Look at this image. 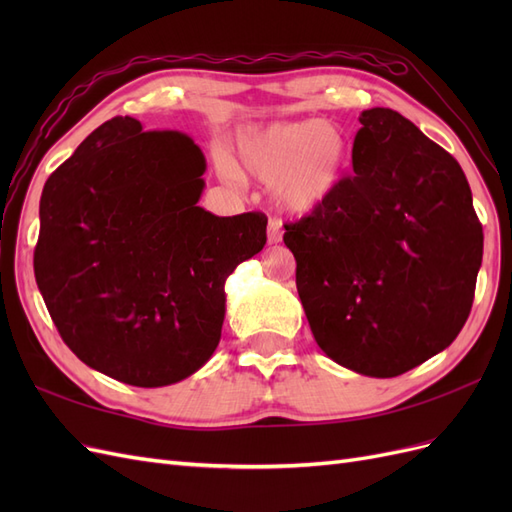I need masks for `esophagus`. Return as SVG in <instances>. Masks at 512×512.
<instances>
[{
    "label": "esophagus",
    "instance_id": "1",
    "mask_svg": "<svg viewBox=\"0 0 512 512\" xmlns=\"http://www.w3.org/2000/svg\"><path fill=\"white\" fill-rule=\"evenodd\" d=\"M282 235H284L282 222L271 220L269 226H267V241H269V243H280V241H282Z\"/></svg>",
    "mask_w": 512,
    "mask_h": 512
}]
</instances>
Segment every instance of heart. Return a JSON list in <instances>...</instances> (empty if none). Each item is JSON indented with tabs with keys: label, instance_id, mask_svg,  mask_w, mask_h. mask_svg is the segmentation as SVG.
Here are the masks:
<instances>
[{
	"label": "heart",
	"instance_id": "1",
	"mask_svg": "<svg viewBox=\"0 0 512 512\" xmlns=\"http://www.w3.org/2000/svg\"><path fill=\"white\" fill-rule=\"evenodd\" d=\"M235 166L220 156V175L241 183V171L260 181H273V196L290 213H309L337 194L348 166L344 132L322 119L271 123L243 134L237 141Z\"/></svg>",
	"mask_w": 512,
	"mask_h": 512
}]
</instances>
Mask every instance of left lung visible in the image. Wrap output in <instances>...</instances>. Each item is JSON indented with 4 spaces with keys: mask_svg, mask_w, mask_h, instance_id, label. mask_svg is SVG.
Instances as JSON below:
<instances>
[{
    "mask_svg": "<svg viewBox=\"0 0 512 512\" xmlns=\"http://www.w3.org/2000/svg\"><path fill=\"white\" fill-rule=\"evenodd\" d=\"M352 168L327 205L284 224L316 344L335 363L395 378L453 344L483 260L459 162L391 108L363 111Z\"/></svg>",
    "mask_w": 512,
    "mask_h": 512,
    "instance_id": "8db88e82",
    "label": "left lung"
}]
</instances>
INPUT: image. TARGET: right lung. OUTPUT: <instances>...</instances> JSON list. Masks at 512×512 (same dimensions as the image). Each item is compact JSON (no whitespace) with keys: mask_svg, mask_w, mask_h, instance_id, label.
<instances>
[{"mask_svg":"<svg viewBox=\"0 0 512 512\" xmlns=\"http://www.w3.org/2000/svg\"><path fill=\"white\" fill-rule=\"evenodd\" d=\"M205 156L188 134L102 123L46 179L34 273L66 346L143 389L215 352L226 277L267 243V215L203 207Z\"/></svg>","mask_w":512,"mask_h":512,"instance_id":"obj_1","label":"right lung"}]
</instances>
